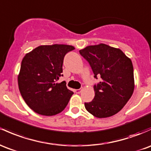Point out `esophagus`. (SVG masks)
Segmentation results:
<instances>
[{
  "instance_id": "obj_1",
  "label": "esophagus",
  "mask_w": 151,
  "mask_h": 151,
  "mask_svg": "<svg viewBox=\"0 0 151 151\" xmlns=\"http://www.w3.org/2000/svg\"><path fill=\"white\" fill-rule=\"evenodd\" d=\"M82 90V88H80V89H74V92H76V93L77 94H79L81 92V91Z\"/></svg>"
}]
</instances>
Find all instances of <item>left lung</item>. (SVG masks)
I'll list each match as a JSON object with an SVG mask.
<instances>
[{
  "mask_svg": "<svg viewBox=\"0 0 151 151\" xmlns=\"http://www.w3.org/2000/svg\"><path fill=\"white\" fill-rule=\"evenodd\" d=\"M88 62L94 77H100L94 85V99L85 108L98 118L115 115L130 100L134 91L133 66L130 59L119 49L104 44L89 46L79 51Z\"/></svg>",
  "mask_w": 151,
  "mask_h": 151,
  "instance_id": "8db88e82",
  "label": "left lung"
}]
</instances>
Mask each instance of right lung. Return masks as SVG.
I'll use <instances>...</instances> for the list:
<instances>
[{
    "mask_svg": "<svg viewBox=\"0 0 151 151\" xmlns=\"http://www.w3.org/2000/svg\"><path fill=\"white\" fill-rule=\"evenodd\" d=\"M64 44L39 46L25 55L18 77L19 87L26 103L36 113L57 115L64 110L74 92L65 81L58 83L64 56L74 50Z\"/></svg>",
    "mask_w": 151,
    "mask_h": 151,
    "instance_id": "obj_1",
    "label": "right lung"
}]
</instances>
